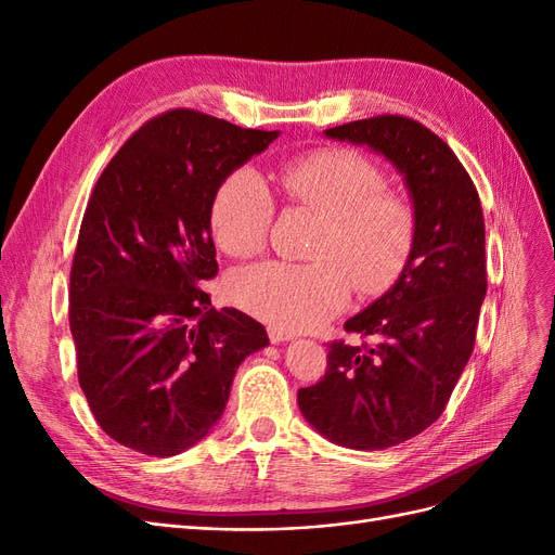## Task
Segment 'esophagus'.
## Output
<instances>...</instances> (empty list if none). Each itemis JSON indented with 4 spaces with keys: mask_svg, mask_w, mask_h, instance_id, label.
I'll use <instances>...</instances> for the list:
<instances>
[{
    "mask_svg": "<svg viewBox=\"0 0 555 555\" xmlns=\"http://www.w3.org/2000/svg\"><path fill=\"white\" fill-rule=\"evenodd\" d=\"M269 337H271V341H273V344L294 339V335H292V333H286V331H282V328H269Z\"/></svg>",
    "mask_w": 555,
    "mask_h": 555,
    "instance_id": "34e87169",
    "label": "esophagus"
}]
</instances>
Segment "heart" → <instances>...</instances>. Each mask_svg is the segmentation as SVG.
Here are the masks:
<instances>
[{
    "mask_svg": "<svg viewBox=\"0 0 555 555\" xmlns=\"http://www.w3.org/2000/svg\"><path fill=\"white\" fill-rule=\"evenodd\" d=\"M278 179L286 199L319 218L308 247L312 261H266L229 278V296L282 331H310L349 302L386 294L411 261L417 238L413 204L388 190L372 158L353 149L321 146L284 160ZM275 218L269 185L238 167L216 190L214 238L229 257L263 250Z\"/></svg>",
    "mask_w": 555,
    "mask_h": 555,
    "instance_id": "1",
    "label": "heart"
}]
</instances>
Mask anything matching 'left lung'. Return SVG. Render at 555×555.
Listing matches in <instances>:
<instances>
[{
	"mask_svg": "<svg viewBox=\"0 0 555 555\" xmlns=\"http://www.w3.org/2000/svg\"><path fill=\"white\" fill-rule=\"evenodd\" d=\"M326 135L397 167L417 238L392 289L344 323L362 341L328 344L326 374L298 390V406L337 446L386 450L436 423L473 353L487 294L482 204L454 151L420 121L378 114Z\"/></svg>",
	"mask_w": 555,
	"mask_h": 555,
	"instance_id": "1",
	"label": "left lung"
}]
</instances>
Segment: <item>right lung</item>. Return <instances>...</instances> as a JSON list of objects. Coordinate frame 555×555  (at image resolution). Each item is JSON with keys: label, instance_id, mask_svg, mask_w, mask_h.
Here are the masks:
<instances>
[{"label": "right lung", "instance_id": "obj_1", "mask_svg": "<svg viewBox=\"0 0 555 555\" xmlns=\"http://www.w3.org/2000/svg\"><path fill=\"white\" fill-rule=\"evenodd\" d=\"M280 135L169 109L146 121L95 181L70 266L78 380L101 429L175 456L218 423L241 362L269 344L234 308H211V204L236 167Z\"/></svg>", "mask_w": 555, "mask_h": 555}]
</instances>
